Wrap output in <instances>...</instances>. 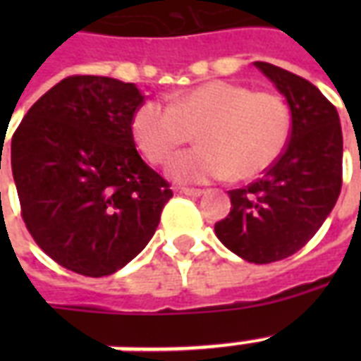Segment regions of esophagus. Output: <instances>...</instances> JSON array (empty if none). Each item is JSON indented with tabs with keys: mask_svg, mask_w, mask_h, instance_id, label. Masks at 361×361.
I'll return each instance as SVG.
<instances>
[{
	"mask_svg": "<svg viewBox=\"0 0 361 361\" xmlns=\"http://www.w3.org/2000/svg\"><path fill=\"white\" fill-rule=\"evenodd\" d=\"M178 191H180L181 195H187V197H200L204 192L202 189H192V187H181Z\"/></svg>",
	"mask_w": 361,
	"mask_h": 361,
	"instance_id": "obj_1",
	"label": "esophagus"
}]
</instances>
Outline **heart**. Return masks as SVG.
Segmentation results:
<instances>
[{"label":"heart","mask_w":361,"mask_h":361,"mask_svg":"<svg viewBox=\"0 0 361 361\" xmlns=\"http://www.w3.org/2000/svg\"><path fill=\"white\" fill-rule=\"evenodd\" d=\"M195 130L200 146L172 159L174 180H251L285 152L292 112L277 93L212 80L170 95L169 104L146 101L130 118L136 147L153 164L166 163Z\"/></svg>","instance_id":"obj_1"}]
</instances>
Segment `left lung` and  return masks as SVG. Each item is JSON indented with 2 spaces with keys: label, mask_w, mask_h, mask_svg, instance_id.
Listing matches in <instances>:
<instances>
[{
  "label": "left lung",
  "mask_w": 361,
  "mask_h": 361,
  "mask_svg": "<svg viewBox=\"0 0 361 361\" xmlns=\"http://www.w3.org/2000/svg\"><path fill=\"white\" fill-rule=\"evenodd\" d=\"M285 95L292 130L281 157L245 189L228 191L231 214L215 223L221 243L247 262L300 251L336 206L343 183V133L336 106L311 82L255 61Z\"/></svg>",
  "instance_id": "obj_1"
}]
</instances>
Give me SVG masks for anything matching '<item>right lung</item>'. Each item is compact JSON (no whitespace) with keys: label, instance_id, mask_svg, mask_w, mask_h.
<instances>
[{"label":"right lung","instance_id":"1","mask_svg":"<svg viewBox=\"0 0 361 361\" xmlns=\"http://www.w3.org/2000/svg\"><path fill=\"white\" fill-rule=\"evenodd\" d=\"M144 95L109 76H67L24 116L11 142L22 219L59 266L103 277L155 234L169 181L136 152L130 118Z\"/></svg>","mask_w":361,"mask_h":361}]
</instances>
